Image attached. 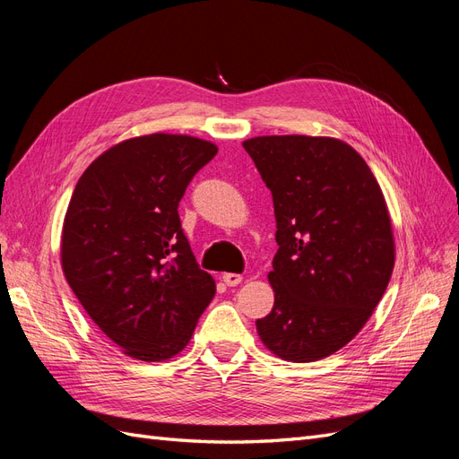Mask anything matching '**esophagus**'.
<instances>
[{"instance_id":"obj_1","label":"esophagus","mask_w":459,"mask_h":459,"mask_svg":"<svg viewBox=\"0 0 459 459\" xmlns=\"http://www.w3.org/2000/svg\"><path fill=\"white\" fill-rule=\"evenodd\" d=\"M221 281H224L228 287H235V285H239V283L243 281V277H241L239 273H231V272H228V273L221 275Z\"/></svg>"}]
</instances>
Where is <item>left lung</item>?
Segmentation results:
<instances>
[{
    "instance_id": "8db88e82",
    "label": "left lung",
    "mask_w": 459,
    "mask_h": 459,
    "mask_svg": "<svg viewBox=\"0 0 459 459\" xmlns=\"http://www.w3.org/2000/svg\"><path fill=\"white\" fill-rule=\"evenodd\" d=\"M243 147L272 191L280 245L268 273L275 302L256 331L275 356L316 362L358 335L393 275L383 191L333 137L262 135Z\"/></svg>"
}]
</instances>
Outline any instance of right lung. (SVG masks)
<instances>
[{"mask_svg":"<svg viewBox=\"0 0 459 459\" xmlns=\"http://www.w3.org/2000/svg\"><path fill=\"white\" fill-rule=\"evenodd\" d=\"M216 152L191 135L134 137L97 157L68 203L66 281L93 324L143 362L182 352L216 293L178 214L193 176Z\"/></svg>","mask_w":459,"mask_h":459,"instance_id":"obj_1","label":"right lung"}]
</instances>
